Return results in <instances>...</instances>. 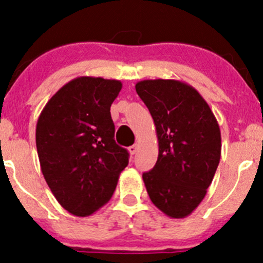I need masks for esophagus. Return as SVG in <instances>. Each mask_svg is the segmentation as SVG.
I'll use <instances>...</instances> for the list:
<instances>
[{"instance_id": "1", "label": "esophagus", "mask_w": 263, "mask_h": 263, "mask_svg": "<svg viewBox=\"0 0 263 263\" xmlns=\"http://www.w3.org/2000/svg\"><path fill=\"white\" fill-rule=\"evenodd\" d=\"M137 149H138L137 144H132V146L128 147V151H129V153H131V155H135V153L137 152Z\"/></svg>"}]
</instances>
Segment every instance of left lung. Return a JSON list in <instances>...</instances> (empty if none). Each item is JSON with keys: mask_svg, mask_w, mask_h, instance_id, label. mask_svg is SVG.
<instances>
[{"mask_svg": "<svg viewBox=\"0 0 263 263\" xmlns=\"http://www.w3.org/2000/svg\"><path fill=\"white\" fill-rule=\"evenodd\" d=\"M136 91L148 107L158 158L143 182L152 203L173 219L190 215L213 182L221 156L219 123L197 90L179 80H142Z\"/></svg>", "mask_w": 263, "mask_h": 263, "instance_id": "left-lung-1", "label": "left lung"}]
</instances>
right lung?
<instances>
[{"label":"right lung","mask_w":263,"mask_h":263,"mask_svg":"<svg viewBox=\"0 0 263 263\" xmlns=\"http://www.w3.org/2000/svg\"><path fill=\"white\" fill-rule=\"evenodd\" d=\"M120 80L79 77L60 87L42 110L35 144L45 182L58 203L89 216L112 197L128 152L115 142L110 107Z\"/></svg>","instance_id":"1"}]
</instances>
